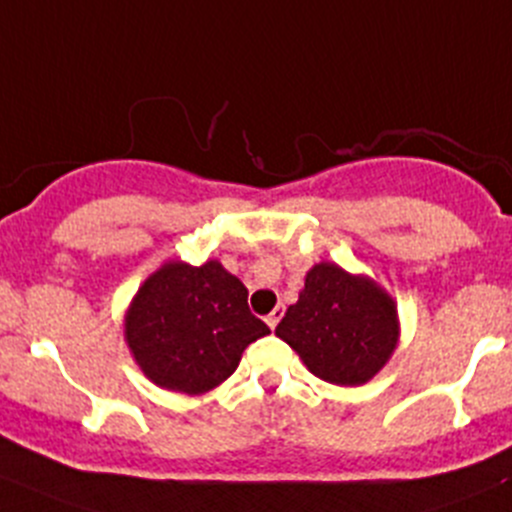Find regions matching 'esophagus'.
Returning <instances> with one entry per match:
<instances>
[{"label": "esophagus", "instance_id": "obj_1", "mask_svg": "<svg viewBox=\"0 0 512 512\" xmlns=\"http://www.w3.org/2000/svg\"><path fill=\"white\" fill-rule=\"evenodd\" d=\"M282 312H285V310H282V307L277 305L275 310H272L270 315L265 317V322H267V325H270V330H275V327H277V322H280V317H282Z\"/></svg>", "mask_w": 512, "mask_h": 512}]
</instances>
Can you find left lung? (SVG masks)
Listing matches in <instances>:
<instances>
[{"label": "left lung", "mask_w": 512, "mask_h": 512, "mask_svg": "<svg viewBox=\"0 0 512 512\" xmlns=\"http://www.w3.org/2000/svg\"><path fill=\"white\" fill-rule=\"evenodd\" d=\"M275 335L315 377L357 388L388 365L398 347V305L372 277L317 262Z\"/></svg>", "instance_id": "left-lung-1"}]
</instances>
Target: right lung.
I'll return each instance as SVG.
<instances>
[{
	"instance_id": "right-lung-1",
	"label": "right lung",
	"mask_w": 512,
	"mask_h": 512,
	"mask_svg": "<svg viewBox=\"0 0 512 512\" xmlns=\"http://www.w3.org/2000/svg\"><path fill=\"white\" fill-rule=\"evenodd\" d=\"M270 327L247 307V287L207 260H170L152 272L124 312V342L157 388L202 395L237 370L242 352Z\"/></svg>"
}]
</instances>
